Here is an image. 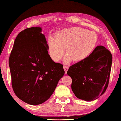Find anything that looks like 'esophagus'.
<instances>
[{
	"instance_id": "esophagus-1",
	"label": "esophagus",
	"mask_w": 121,
	"mask_h": 121,
	"mask_svg": "<svg viewBox=\"0 0 121 121\" xmlns=\"http://www.w3.org/2000/svg\"><path fill=\"white\" fill-rule=\"evenodd\" d=\"M63 68H64V70H65V74H66L67 71H68V70L69 69V66H66V65H64Z\"/></svg>"
}]
</instances>
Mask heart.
<instances>
[{"mask_svg": "<svg viewBox=\"0 0 121 121\" xmlns=\"http://www.w3.org/2000/svg\"><path fill=\"white\" fill-rule=\"evenodd\" d=\"M98 43V36L93 31L79 27L65 28L57 32L56 37L49 36L47 50L52 60L61 59L66 50L69 52L64 61H80L88 58L94 51Z\"/></svg>", "mask_w": 121, "mask_h": 121, "instance_id": "b5f03b06", "label": "heart"}]
</instances>
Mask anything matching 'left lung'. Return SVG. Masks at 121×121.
<instances>
[{
  "instance_id": "obj_1",
  "label": "left lung",
  "mask_w": 121,
  "mask_h": 121,
  "mask_svg": "<svg viewBox=\"0 0 121 121\" xmlns=\"http://www.w3.org/2000/svg\"><path fill=\"white\" fill-rule=\"evenodd\" d=\"M112 56L98 46L86 59L71 65L67 74L72 79L71 89L78 98L91 101L105 93L108 86Z\"/></svg>"
}]
</instances>
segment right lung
Wrapping results in <instances>:
<instances>
[{
  "mask_svg": "<svg viewBox=\"0 0 121 121\" xmlns=\"http://www.w3.org/2000/svg\"><path fill=\"white\" fill-rule=\"evenodd\" d=\"M41 31V27H31L18 33L9 58L14 92L31 105L46 101L65 74L63 65L48 55Z\"/></svg>",
  "mask_w": 121,
  "mask_h": 121,
  "instance_id": "add662e5",
  "label": "right lung"
}]
</instances>
